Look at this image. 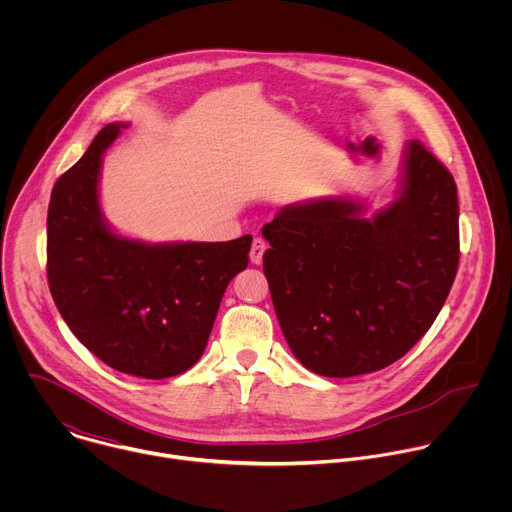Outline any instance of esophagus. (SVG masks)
<instances>
[{
	"instance_id": "obj_1",
	"label": "esophagus",
	"mask_w": 512,
	"mask_h": 512,
	"mask_svg": "<svg viewBox=\"0 0 512 512\" xmlns=\"http://www.w3.org/2000/svg\"><path fill=\"white\" fill-rule=\"evenodd\" d=\"M265 249H267V243L263 241V239H253V245H251V253H249V257H251V263L253 265H259L261 261H263V253H265Z\"/></svg>"
}]
</instances>
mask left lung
Here are the masks:
<instances>
[{
    "mask_svg": "<svg viewBox=\"0 0 512 512\" xmlns=\"http://www.w3.org/2000/svg\"><path fill=\"white\" fill-rule=\"evenodd\" d=\"M352 198L281 208L261 233L281 332L304 367L356 377L399 360L431 328L460 261L458 188L411 139L397 198L371 218Z\"/></svg>",
    "mask_w": 512,
    "mask_h": 512,
    "instance_id": "1",
    "label": "left lung"
}]
</instances>
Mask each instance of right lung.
<instances>
[{
  "mask_svg": "<svg viewBox=\"0 0 512 512\" xmlns=\"http://www.w3.org/2000/svg\"><path fill=\"white\" fill-rule=\"evenodd\" d=\"M125 123L105 125L64 172L48 204V285L75 334L111 369L168 379L202 356L251 235L225 243L150 245L111 231L99 204L103 154Z\"/></svg>",
  "mask_w": 512,
  "mask_h": 512,
  "instance_id": "1",
  "label": "right lung"
}]
</instances>
